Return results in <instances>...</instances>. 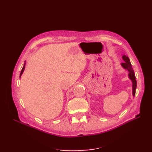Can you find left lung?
<instances>
[{
    "label": "left lung",
    "instance_id": "left-lung-1",
    "mask_svg": "<svg viewBox=\"0 0 152 152\" xmlns=\"http://www.w3.org/2000/svg\"><path fill=\"white\" fill-rule=\"evenodd\" d=\"M122 59L125 62L121 63V65L124 68L126 69V70H127L129 72V74H128L129 78V79L132 80V94H133V96H134L136 93V89L137 86L134 72L132 68L131 63L130 62V60L129 59V58L126 56V55H124L122 56Z\"/></svg>",
    "mask_w": 152,
    "mask_h": 152
}]
</instances>
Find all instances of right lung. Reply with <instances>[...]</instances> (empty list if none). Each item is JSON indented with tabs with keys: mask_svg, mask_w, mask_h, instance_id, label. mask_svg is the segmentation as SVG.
<instances>
[{
	"mask_svg": "<svg viewBox=\"0 0 152 152\" xmlns=\"http://www.w3.org/2000/svg\"><path fill=\"white\" fill-rule=\"evenodd\" d=\"M25 63L24 64V66H23V68H22V70H21V73H20V77H21V75H22V73H23V72H24V70H25Z\"/></svg>",
	"mask_w": 152,
	"mask_h": 152,
	"instance_id": "1",
	"label": "right lung"
}]
</instances>
